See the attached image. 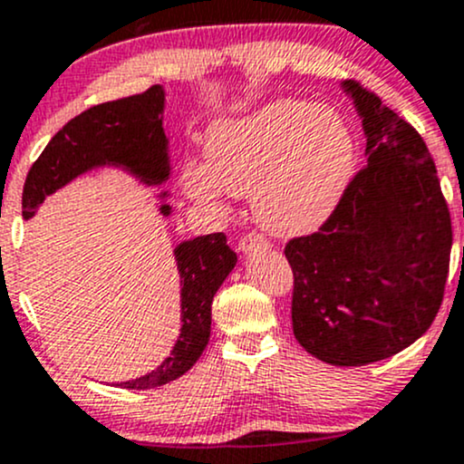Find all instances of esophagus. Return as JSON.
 Segmentation results:
<instances>
[{"label":"esophagus","instance_id":"obj_1","mask_svg":"<svg viewBox=\"0 0 464 464\" xmlns=\"http://www.w3.org/2000/svg\"><path fill=\"white\" fill-rule=\"evenodd\" d=\"M264 244H268V239L264 236H259V233H246V236L239 239V250L248 253V250H253L255 246H264Z\"/></svg>","mask_w":464,"mask_h":464}]
</instances>
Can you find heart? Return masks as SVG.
Masks as SVG:
<instances>
[{
  "instance_id": "obj_1",
  "label": "heart",
  "mask_w": 464,
  "mask_h": 464,
  "mask_svg": "<svg viewBox=\"0 0 464 464\" xmlns=\"http://www.w3.org/2000/svg\"><path fill=\"white\" fill-rule=\"evenodd\" d=\"M207 159H189L183 168L180 180L191 198L222 205L227 194L253 196L266 231L301 236L321 227L343 198L355 146L335 111L276 100L211 126Z\"/></svg>"
}]
</instances>
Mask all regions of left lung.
Listing matches in <instances>:
<instances>
[{"instance_id":"1","label":"left lung","mask_w":464,"mask_h":464,"mask_svg":"<svg viewBox=\"0 0 464 464\" xmlns=\"http://www.w3.org/2000/svg\"><path fill=\"white\" fill-rule=\"evenodd\" d=\"M366 135V165L312 236L292 237V329L334 366L410 347L440 310L451 218L423 137L355 80H344Z\"/></svg>"}]
</instances>
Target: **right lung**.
<instances>
[{
    "mask_svg": "<svg viewBox=\"0 0 464 464\" xmlns=\"http://www.w3.org/2000/svg\"><path fill=\"white\" fill-rule=\"evenodd\" d=\"M165 93L159 84L148 92L92 106L69 120L32 163L24 185V218L34 214L45 196L100 165H124L148 185L169 177L168 140L163 132ZM165 196V194H163ZM169 214V205H161ZM180 273V335L169 358L148 375L117 386L148 391L185 375L200 358L211 334V303L227 279L237 255L228 248L225 233H211L174 248Z\"/></svg>",
    "mask_w": 464,
    "mask_h": 464,
    "instance_id": "1",
    "label": "right lung"
}]
</instances>
